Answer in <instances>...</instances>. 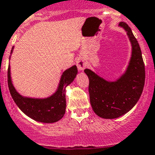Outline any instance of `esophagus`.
<instances>
[{"label": "esophagus", "mask_w": 155, "mask_h": 155, "mask_svg": "<svg viewBox=\"0 0 155 155\" xmlns=\"http://www.w3.org/2000/svg\"><path fill=\"white\" fill-rule=\"evenodd\" d=\"M76 66H77L78 70H79V71H82V70H83L84 69L86 68L87 64L83 58H78L77 61H76Z\"/></svg>", "instance_id": "obj_1"}]
</instances>
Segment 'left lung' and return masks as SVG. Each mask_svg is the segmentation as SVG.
Segmentation results:
<instances>
[{"label":"left lung","instance_id":"obj_1","mask_svg":"<svg viewBox=\"0 0 155 155\" xmlns=\"http://www.w3.org/2000/svg\"><path fill=\"white\" fill-rule=\"evenodd\" d=\"M119 27L126 31L131 44V56L125 71L114 81L101 77L89 69L84 70L89 79L90 103L101 118L114 119L129 112L137 104L145 85V65L138 41L125 22Z\"/></svg>","mask_w":155,"mask_h":155}]
</instances>
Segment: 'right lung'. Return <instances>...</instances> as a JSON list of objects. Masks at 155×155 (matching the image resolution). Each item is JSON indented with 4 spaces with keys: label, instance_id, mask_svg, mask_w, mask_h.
<instances>
[{
    "label": "right lung",
    "instance_id": "right-lung-1",
    "mask_svg": "<svg viewBox=\"0 0 155 155\" xmlns=\"http://www.w3.org/2000/svg\"><path fill=\"white\" fill-rule=\"evenodd\" d=\"M14 46L11 50V54ZM11 57V55H10ZM78 73L76 65L63 72L55 91L44 98L23 96L14 87L11 78L10 65L8 68V86L10 94L17 107L27 116L38 122L54 123L61 119L66 111V87L73 82Z\"/></svg>",
    "mask_w": 155,
    "mask_h": 155
}]
</instances>
